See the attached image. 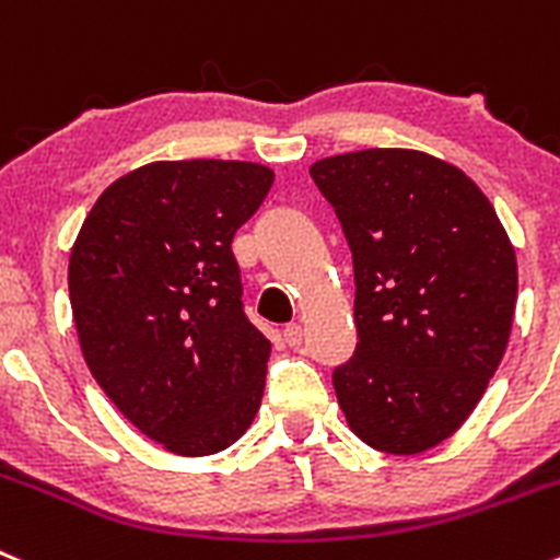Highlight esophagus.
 <instances>
[{"label":"esophagus","mask_w":560,"mask_h":560,"mask_svg":"<svg viewBox=\"0 0 560 560\" xmlns=\"http://www.w3.org/2000/svg\"><path fill=\"white\" fill-rule=\"evenodd\" d=\"M284 342L287 348H301V342H304V328L298 326V323H290L284 328Z\"/></svg>","instance_id":"1"}]
</instances>
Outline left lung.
I'll use <instances>...</instances> for the list:
<instances>
[{"mask_svg": "<svg viewBox=\"0 0 560 560\" xmlns=\"http://www.w3.org/2000/svg\"><path fill=\"white\" fill-rule=\"evenodd\" d=\"M310 174L357 281V351L331 375L339 406L375 451H428L472 415L509 345V234L464 171L422 151H351Z\"/></svg>", "mask_w": 560, "mask_h": 560, "instance_id": "left-lung-1", "label": "left lung"}]
</instances>
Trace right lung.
<instances>
[{
  "label": "right lung",
  "mask_w": 560,
  "mask_h": 560,
  "mask_svg": "<svg viewBox=\"0 0 560 560\" xmlns=\"http://www.w3.org/2000/svg\"><path fill=\"white\" fill-rule=\"evenodd\" d=\"M270 185L256 162H151L98 196L71 248L93 378L179 456L226 451L262 404L270 342L245 315L232 240Z\"/></svg>",
  "instance_id": "obj_1"
}]
</instances>
